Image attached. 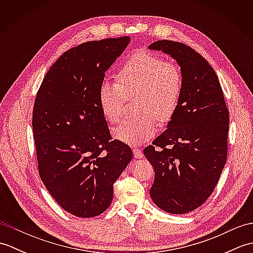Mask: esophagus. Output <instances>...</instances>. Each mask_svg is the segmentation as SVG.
Wrapping results in <instances>:
<instances>
[{"label": "esophagus", "instance_id": "1", "mask_svg": "<svg viewBox=\"0 0 253 253\" xmlns=\"http://www.w3.org/2000/svg\"><path fill=\"white\" fill-rule=\"evenodd\" d=\"M132 152H133V157H135L136 159H141L143 157L141 150L139 149V148H133L132 149Z\"/></svg>", "mask_w": 253, "mask_h": 253}]
</instances>
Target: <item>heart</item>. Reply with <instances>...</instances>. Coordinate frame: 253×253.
<instances>
[{"instance_id":"obj_1","label":"heart","mask_w":253,"mask_h":253,"mask_svg":"<svg viewBox=\"0 0 253 253\" xmlns=\"http://www.w3.org/2000/svg\"><path fill=\"white\" fill-rule=\"evenodd\" d=\"M116 84L103 83L99 103L112 124L121 120L124 96L137 93L135 115L127 118L113 135L128 144L150 140L158 130L159 121L169 123L178 110L182 95V75L175 63L147 52H137L123 64L115 75Z\"/></svg>"}]
</instances>
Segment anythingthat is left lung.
<instances>
[{"label": "left lung", "instance_id": "8db88e82", "mask_svg": "<svg viewBox=\"0 0 253 253\" xmlns=\"http://www.w3.org/2000/svg\"><path fill=\"white\" fill-rule=\"evenodd\" d=\"M150 50L168 53L179 64L182 95L168 129L143 154L155 177L153 202L165 212L184 214L206 202L227 161L229 113L214 69L181 42L161 40Z\"/></svg>", "mask_w": 253, "mask_h": 253}]
</instances>
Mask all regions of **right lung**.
Masks as SVG:
<instances>
[{
    "mask_svg": "<svg viewBox=\"0 0 253 253\" xmlns=\"http://www.w3.org/2000/svg\"><path fill=\"white\" fill-rule=\"evenodd\" d=\"M129 41L109 38L72 47L47 71L36 95L32 130L40 178L75 216L103 213L132 160L130 147L112 139L98 99L105 71Z\"/></svg>",
    "mask_w": 253,
    "mask_h": 253,
    "instance_id": "right-lung-1",
    "label": "right lung"
}]
</instances>
